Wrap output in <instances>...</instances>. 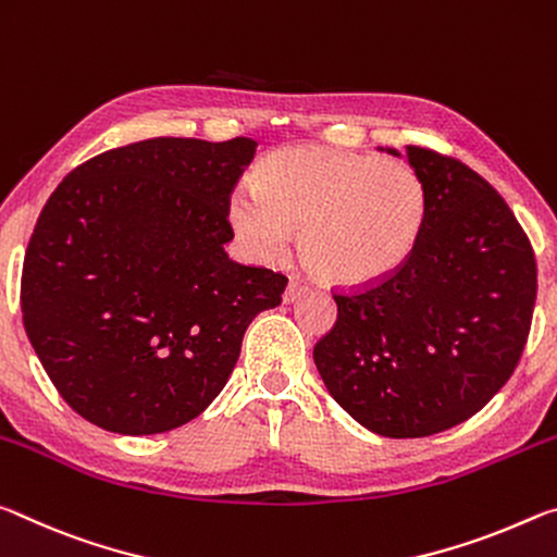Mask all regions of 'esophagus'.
Instances as JSON below:
<instances>
[{"instance_id":"esophagus-1","label":"esophagus","mask_w":557,"mask_h":557,"mask_svg":"<svg viewBox=\"0 0 557 557\" xmlns=\"http://www.w3.org/2000/svg\"><path fill=\"white\" fill-rule=\"evenodd\" d=\"M308 290V284H300V281H290L288 288L284 290V304H294L296 298H300Z\"/></svg>"}]
</instances>
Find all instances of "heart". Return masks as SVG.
<instances>
[{
    "label": "heart",
    "mask_w": 557,
    "mask_h": 557,
    "mask_svg": "<svg viewBox=\"0 0 557 557\" xmlns=\"http://www.w3.org/2000/svg\"><path fill=\"white\" fill-rule=\"evenodd\" d=\"M426 209V187L409 165L318 145L271 152L253 189L230 199L232 226L251 253L276 259L304 230L308 267L341 286L392 276L414 251Z\"/></svg>",
    "instance_id": "heart-1"
}]
</instances>
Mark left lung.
<instances>
[{
  "label": "left lung",
  "mask_w": 557,
  "mask_h": 557,
  "mask_svg": "<svg viewBox=\"0 0 557 557\" xmlns=\"http://www.w3.org/2000/svg\"><path fill=\"white\" fill-rule=\"evenodd\" d=\"M407 160L430 197L422 236L392 276L333 294L338 321L313 348L335 403L389 440L451 430L506 385L537 290L504 197L449 154L407 145Z\"/></svg>",
  "instance_id": "left-lung-1"
}]
</instances>
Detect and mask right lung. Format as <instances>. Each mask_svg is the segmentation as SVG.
<instances>
[{
    "mask_svg": "<svg viewBox=\"0 0 557 557\" xmlns=\"http://www.w3.org/2000/svg\"><path fill=\"white\" fill-rule=\"evenodd\" d=\"M257 140L152 138L69 172L22 269L26 335L53 387L100 430L160 434L222 392L284 273L226 257L230 199Z\"/></svg>",
    "mask_w": 557,
    "mask_h": 557,
    "instance_id": "add662e5",
    "label": "right lung"
}]
</instances>
